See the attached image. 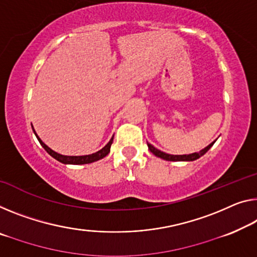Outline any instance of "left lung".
I'll use <instances>...</instances> for the list:
<instances>
[{
    "instance_id": "left-lung-1",
    "label": "left lung",
    "mask_w": 257,
    "mask_h": 257,
    "mask_svg": "<svg viewBox=\"0 0 257 257\" xmlns=\"http://www.w3.org/2000/svg\"><path fill=\"white\" fill-rule=\"evenodd\" d=\"M215 142H216V140L214 142H211L210 145L207 146L206 148H203L202 151H200L199 153L188 154V155H170V154H167V153H163V152L159 151V149L154 147L153 145L148 144V142H147V145H148L149 151H151L155 156L160 157V159H163L165 161H173V162H176V161H187V162H189V161H195L197 159H200L201 156H203L204 154H206L209 151V149L212 147V145H214Z\"/></svg>"
}]
</instances>
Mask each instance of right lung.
Here are the masks:
<instances>
[{"mask_svg":"<svg viewBox=\"0 0 257 257\" xmlns=\"http://www.w3.org/2000/svg\"><path fill=\"white\" fill-rule=\"evenodd\" d=\"M33 132H34L35 136H37L39 142H40V145L42 146L43 148H45V151L48 153L51 157H54L55 160H57L58 162H61V163H63V164H88V163H93V162L103 159V157H105L110 153V147H111V144L113 141V137H112L108 144H106L104 147L101 149V151H98V152L94 153V154H90V155L65 156V155H61V154L54 152L53 149H50L46 144H43L42 140L38 137V134L35 133L34 130H33Z\"/></svg>","mask_w":257,"mask_h":257,"instance_id":"obj_1","label":"right lung"}]
</instances>
